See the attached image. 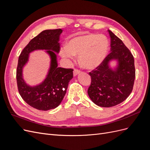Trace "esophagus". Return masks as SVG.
I'll return each mask as SVG.
<instances>
[{"instance_id":"obj_1","label":"esophagus","mask_w":150,"mask_h":150,"mask_svg":"<svg viewBox=\"0 0 150 150\" xmlns=\"http://www.w3.org/2000/svg\"><path fill=\"white\" fill-rule=\"evenodd\" d=\"M81 72L80 71L78 70V69H74V71H73V74H74V76H76L78 74H79Z\"/></svg>"}]
</instances>
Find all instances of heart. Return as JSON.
Instances as JSON below:
<instances>
[{
    "instance_id": "obj_1",
    "label": "heart",
    "mask_w": 150,
    "mask_h": 150,
    "mask_svg": "<svg viewBox=\"0 0 150 150\" xmlns=\"http://www.w3.org/2000/svg\"><path fill=\"white\" fill-rule=\"evenodd\" d=\"M109 49V40L102 34H88L72 38L63 46L61 56L66 60L74 59L79 55V64L86 69H93L100 65Z\"/></svg>"
}]
</instances>
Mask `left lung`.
I'll return each instance as SVG.
<instances>
[{"label": "left lung", "mask_w": 150, "mask_h": 150, "mask_svg": "<svg viewBox=\"0 0 150 150\" xmlns=\"http://www.w3.org/2000/svg\"><path fill=\"white\" fill-rule=\"evenodd\" d=\"M111 38V52L96 69L89 72L91 83L88 94L96 105L110 108L120 104L129 96L135 79L134 57L122 40L108 30ZM116 60L111 68L110 62Z\"/></svg>", "instance_id": "8db88e82"}]
</instances>
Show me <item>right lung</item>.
<instances>
[{
  "mask_svg": "<svg viewBox=\"0 0 150 150\" xmlns=\"http://www.w3.org/2000/svg\"><path fill=\"white\" fill-rule=\"evenodd\" d=\"M62 32L61 29L42 31L22 50L18 60L16 79L19 94L29 105L39 110L47 111L59 105L73 78V69L57 67V54L59 52ZM38 50L46 51L51 59L50 66L43 82L32 86L23 79V68L28 61L30 53Z\"/></svg>",
  "mask_w": 150,
  "mask_h": 150,
  "instance_id": "obj_1",
  "label": "right lung"
}]
</instances>
